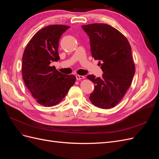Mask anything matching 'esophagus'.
I'll return each mask as SVG.
<instances>
[{"label": "esophagus", "mask_w": 159, "mask_h": 159, "mask_svg": "<svg viewBox=\"0 0 159 159\" xmlns=\"http://www.w3.org/2000/svg\"><path fill=\"white\" fill-rule=\"evenodd\" d=\"M75 77H76V80H82V79H84V78H85V77H84V75H76Z\"/></svg>", "instance_id": "1"}]
</instances>
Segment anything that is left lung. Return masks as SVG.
<instances>
[{"instance_id":"8db88e82","label":"left lung","mask_w":159,"mask_h":159,"mask_svg":"<svg viewBox=\"0 0 159 159\" xmlns=\"http://www.w3.org/2000/svg\"><path fill=\"white\" fill-rule=\"evenodd\" d=\"M81 27L89 37L91 55L103 72L102 78L87 76L95 84L89 100L99 108H113L124 97L135 72L131 47L123 34L107 24Z\"/></svg>"}]
</instances>
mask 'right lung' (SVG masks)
Listing matches in <instances>:
<instances>
[{"label":"right lung","mask_w":159,"mask_h":159,"mask_svg":"<svg viewBox=\"0 0 159 159\" xmlns=\"http://www.w3.org/2000/svg\"><path fill=\"white\" fill-rule=\"evenodd\" d=\"M70 26L54 25L35 34L22 56L23 80L38 103L51 107L59 103L75 84L74 75H66L51 66L60 60L58 44Z\"/></svg>","instance_id":"right-lung-1"}]
</instances>
